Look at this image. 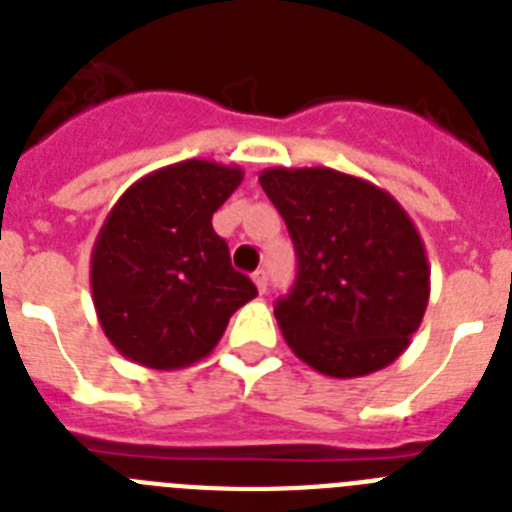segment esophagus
<instances>
[{"mask_svg":"<svg viewBox=\"0 0 512 512\" xmlns=\"http://www.w3.org/2000/svg\"><path fill=\"white\" fill-rule=\"evenodd\" d=\"M252 281H255L257 291L260 293L268 291V273H265V270H255V273H252Z\"/></svg>","mask_w":512,"mask_h":512,"instance_id":"1","label":"esophagus"}]
</instances>
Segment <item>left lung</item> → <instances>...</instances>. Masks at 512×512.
Instances as JSON below:
<instances>
[{"mask_svg":"<svg viewBox=\"0 0 512 512\" xmlns=\"http://www.w3.org/2000/svg\"><path fill=\"white\" fill-rule=\"evenodd\" d=\"M260 185L296 247L275 301L288 348L332 379H358L407 350L428 309L425 244L386 190L330 167H270Z\"/></svg>","mask_w":512,"mask_h":512,"instance_id":"obj_1","label":"left lung"}]
</instances>
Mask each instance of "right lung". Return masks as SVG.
I'll return each instance as SVG.
<instances>
[{
    "label": "right lung",
    "instance_id": "add662e5",
    "mask_svg": "<svg viewBox=\"0 0 512 512\" xmlns=\"http://www.w3.org/2000/svg\"><path fill=\"white\" fill-rule=\"evenodd\" d=\"M242 177L237 164L185 159L133 182L110 208L92 247V301L128 361L157 371L201 361L257 296L211 224Z\"/></svg>",
    "mask_w": 512,
    "mask_h": 512
}]
</instances>
